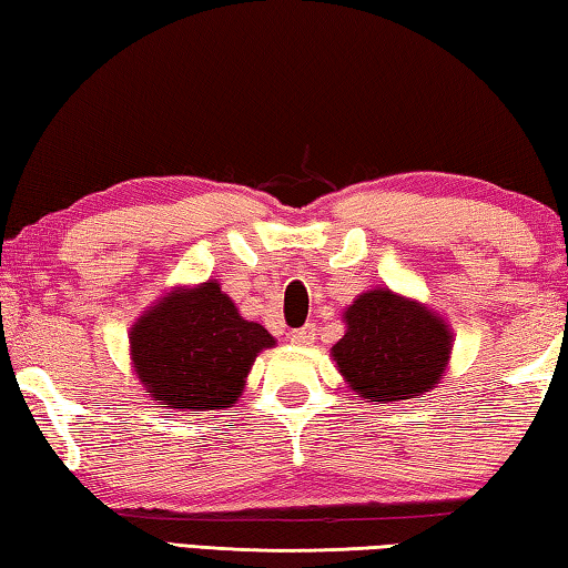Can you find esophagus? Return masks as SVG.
I'll return each mask as SVG.
<instances>
[{
	"instance_id": "esophagus-1",
	"label": "esophagus",
	"mask_w": 568,
	"mask_h": 568,
	"mask_svg": "<svg viewBox=\"0 0 568 568\" xmlns=\"http://www.w3.org/2000/svg\"><path fill=\"white\" fill-rule=\"evenodd\" d=\"M287 338H291V343H295V345H311L315 341V325L307 323V325H303V328H295L287 333Z\"/></svg>"
}]
</instances>
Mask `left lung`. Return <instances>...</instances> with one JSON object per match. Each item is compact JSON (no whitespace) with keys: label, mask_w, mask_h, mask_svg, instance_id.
I'll return each instance as SVG.
<instances>
[{"label":"left lung","mask_w":568,"mask_h":568,"mask_svg":"<svg viewBox=\"0 0 568 568\" xmlns=\"http://www.w3.org/2000/svg\"><path fill=\"white\" fill-rule=\"evenodd\" d=\"M348 333L333 345L338 371L361 398L426 396L448 363L450 333L434 313L390 291L363 293L345 311Z\"/></svg>","instance_id":"1"}]
</instances>
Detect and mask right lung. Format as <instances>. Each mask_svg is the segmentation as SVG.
<instances>
[{"instance_id": "add662e5", "label": "right lung", "mask_w": 568, "mask_h": 568, "mask_svg": "<svg viewBox=\"0 0 568 568\" xmlns=\"http://www.w3.org/2000/svg\"><path fill=\"white\" fill-rule=\"evenodd\" d=\"M273 343L217 283L162 297L130 333L134 371L162 408H230L255 355Z\"/></svg>"}]
</instances>
